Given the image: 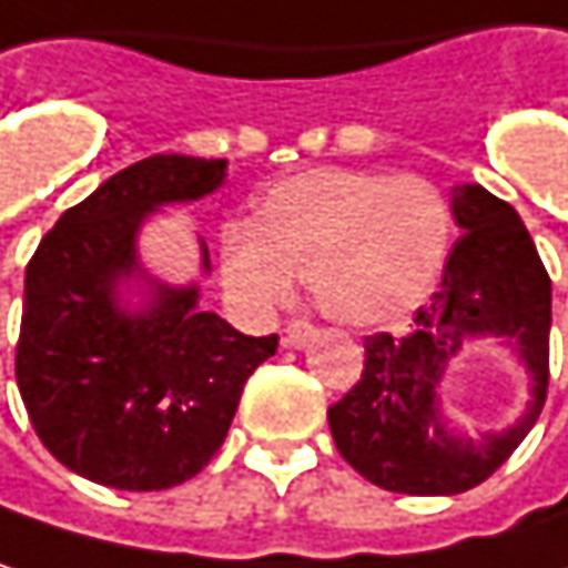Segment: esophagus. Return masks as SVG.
Instances as JSON below:
<instances>
[{
    "label": "esophagus",
    "mask_w": 568,
    "mask_h": 568,
    "mask_svg": "<svg viewBox=\"0 0 568 568\" xmlns=\"http://www.w3.org/2000/svg\"><path fill=\"white\" fill-rule=\"evenodd\" d=\"M312 337H315V328H312L308 322H288V328H285V335H283V347L302 351Z\"/></svg>",
    "instance_id": "1"
}]
</instances>
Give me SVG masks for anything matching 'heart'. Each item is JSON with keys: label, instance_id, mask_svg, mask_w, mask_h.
I'll return each instance as SVG.
<instances>
[{"label": "heart", "instance_id": "heart-1", "mask_svg": "<svg viewBox=\"0 0 568 568\" xmlns=\"http://www.w3.org/2000/svg\"><path fill=\"white\" fill-rule=\"evenodd\" d=\"M448 204L433 181L364 169H308L260 194L246 227L221 240V283L246 315L292 298L305 273L322 315L381 328L409 315L438 280Z\"/></svg>", "mask_w": 568, "mask_h": 568}]
</instances>
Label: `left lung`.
<instances>
[{"label": "left lung", "instance_id": "obj_1", "mask_svg": "<svg viewBox=\"0 0 568 568\" xmlns=\"http://www.w3.org/2000/svg\"><path fill=\"white\" fill-rule=\"evenodd\" d=\"M452 214L462 227L433 298L403 337L364 341V374L328 409L341 458L371 485L396 494L452 497L490 478L537 426L549 384L552 295L520 214L458 184ZM510 346L531 377V399L507 430L465 434L440 393L454 357L471 339Z\"/></svg>", "mask_w": 568, "mask_h": 568}]
</instances>
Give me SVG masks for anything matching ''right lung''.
<instances>
[{"instance_id":"obj_1","label":"right lung","mask_w":568,"mask_h":568,"mask_svg":"<svg viewBox=\"0 0 568 568\" xmlns=\"http://www.w3.org/2000/svg\"><path fill=\"white\" fill-rule=\"evenodd\" d=\"M227 181V159L149 155L64 211L26 270L16 381L44 448L120 490L194 478L224 445L250 374L280 337H250L201 308V285L165 283L139 233L169 204ZM201 273H211L201 240Z\"/></svg>"}]
</instances>
